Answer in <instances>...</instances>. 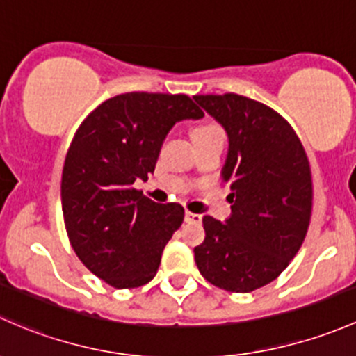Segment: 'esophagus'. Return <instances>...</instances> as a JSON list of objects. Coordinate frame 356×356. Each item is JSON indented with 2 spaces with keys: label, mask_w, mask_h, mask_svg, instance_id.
Listing matches in <instances>:
<instances>
[{
  "label": "esophagus",
  "mask_w": 356,
  "mask_h": 356,
  "mask_svg": "<svg viewBox=\"0 0 356 356\" xmlns=\"http://www.w3.org/2000/svg\"><path fill=\"white\" fill-rule=\"evenodd\" d=\"M185 221L186 222H200V221H202V216L195 214V212L185 211Z\"/></svg>",
  "instance_id": "1"
}]
</instances>
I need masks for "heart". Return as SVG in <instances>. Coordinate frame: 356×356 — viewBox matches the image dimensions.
I'll return each instance as SVG.
<instances>
[{"label": "heart", "mask_w": 356, "mask_h": 356, "mask_svg": "<svg viewBox=\"0 0 356 356\" xmlns=\"http://www.w3.org/2000/svg\"><path fill=\"white\" fill-rule=\"evenodd\" d=\"M192 137L195 142L205 140V138H225V131H222L221 124L214 122H207L193 128Z\"/></svg>", "instance_id": "heart-1"}]
</instances>
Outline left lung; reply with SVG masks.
Returning <instances> with one entry per match:
<instances>
[{"label": "left lung", "mask_w": 356, "mask_h": 356, "mask_svg": "<svg viewBox=\"0 0 356 356\" xmlns=\"http://www.w3.org/2000/svg\"><path fill=\"white\" fill-rule=\"evenodd\" d=\"M193 99L228 131L222 181L232 188L228 221L204 216L195 264L214 286L250 293L276 280L305 240L314 199L309 157L269 106L234 92Z\"/></svg>", "instance_id": "obj_1"}]
</instances>
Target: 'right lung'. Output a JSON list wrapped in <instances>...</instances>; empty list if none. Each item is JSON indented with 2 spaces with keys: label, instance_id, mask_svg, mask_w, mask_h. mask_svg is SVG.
Wrapping results in <instances>:
<instances>
[{
  "label": "right lung",
  "instance_id": "1",
  "mask_svg": "<svg viewBox=\"0 0 356 356\" xmlns=\"http://www.w3.org/2000/svg\"><path fill=\"white\" fill-rule=\"evenodd\" d=\"M202 116L185 94L127 92L76 128L61 177L65 228L76 257L109 286L138 288L156 276L185 211L152 202L134 183L154 173L175 123Z\"/></svg>",
  "mask_w": 356,
  "mask_h": 356
}]
</instances>
